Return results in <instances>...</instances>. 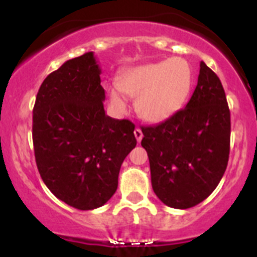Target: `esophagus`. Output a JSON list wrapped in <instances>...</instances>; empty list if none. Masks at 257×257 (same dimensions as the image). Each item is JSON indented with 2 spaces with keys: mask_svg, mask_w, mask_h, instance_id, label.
I'll list each match as a JSON object with an SVG mask.
<instances>
[{
  "mask_svg": "<svg viewBox=\"0 0 257 257\" xmlns=\"http://www.w3.org/2000/svg\"><path fill=\"white\" fill-rule=\"evenodd\" d=\"M134 136H136L137 142H138V143H141V141H142V139H143V133H142L141 129L137 128L136 131H134Z\"/></svg>",
  "mask_w": 257,
  "mask_h": 257,
  "instance_id": "esophagus-1",
  "label": "esophagus"
}]
</instances>
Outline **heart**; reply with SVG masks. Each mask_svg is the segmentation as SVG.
<instances>
[{"mask_svg":"<svg viewBox=\"0 0 257 257\" xmlns=\"http://www.w3.org/2000/svg\"><path fill=\"white\" fill-rule=\"evenodd\" d=\"M193 83V69L185 59L168 58L124 71L118 83L108 85V97L110 104L120 112L126 108L124 93L137 97L139 116L152 123H162L185 105Z\"/></svg>","mask_w":257,"mask_h":257,"instance_id":"1","label":"heart"}]
</instances>
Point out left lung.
I'll use <instances>...</instances> for the list:
<instances>
[{"label": "left lung", "instance_id": "left-lung-1", "mask_svg": "<svg viewBox=\"0 0 257 257\" xmlns=\"http://www.w3.org/2000/svg\"><path fill=\"white\" fill-rule=\"evenodd\" d=\"M230 110L219 77L200 63L198 85L185 108L144 126L155 195L174 209L198 205L221 180L230 153Z\"/></svg>", "mask_w": 257, "mask_h": 257}]
</instances>
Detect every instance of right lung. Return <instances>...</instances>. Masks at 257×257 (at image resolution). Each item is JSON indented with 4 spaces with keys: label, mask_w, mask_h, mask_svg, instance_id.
<instances>
[{
    "label": "right lung",
    "mask_w": 257,
    "mask_h": 257,
    "mask_svg": "<svg viewBox=\"0 0 257 257\" xmlns=\"http://www.w3.org/2000/svg\"><path fill=\"white\" fill-rule=\"evenodd\" d=\"M93 52L64 62L41 84L33 108V147L46 186L78 210L104 205L121 163L137 145L134 124L104 112Z\"/></svg>",
    "instance_id": "add662e5"
}]
</instances>
